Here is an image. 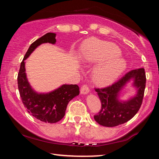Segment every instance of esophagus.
Here are the masks:
<instances>
[{"label":"esophagus","mask_w":159,"mask_h":159,"mask_svg":"<svg viewBox=\"0 0 159 159\" xmlns=\"http://www.w3.org/2000/svg\"><path fill=\"white\" fill-rule=\"evenodd\" d=\"M90 93V90L89 88L88 87L87 85H83L81 87V89H80V93L82 95H87Z\"/></svg>","instance_id":"obj_1"}]
</instances>
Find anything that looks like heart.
<instances>
[{
    "label": "heart",
    "mask_w": 159,
    "mask_h": 159,
    "mask_svg": "<svg viewBox=\"0 0 159 159\" xmlns=\"http://www.w3.org/2000/svg\"><path fill=\"white\" fill-rule=\"evenodd\" d=\"M83 57L93 62H100L93 72L95 81L99 85L112 83L126 68V61L120 57V50L111 43L89 39L83 45Z\"/></svg>",
    "instance_id": "1"
}]
</instances>
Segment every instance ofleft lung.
<instances>
[{"label":"left lung","mask_w":159,"mask_h":159,"mask_svg":"<svg viewBox=\"0 0 159 159\" xmlns=\"http://www.w3.org/2000/svg\"><path fill=\"white\" fill-rule=\"evenodd\" d=\"M130 83L135 94L125 101L120 99L123 89ZM146 75L144 68L128 72L111 86L95 89L102 103L99 114L94 116L95 121L105 127H114L130 120L140 108L143 99Z\"/></svg>","instance_id":"1"}]
</instances>
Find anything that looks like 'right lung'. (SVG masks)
<instances>
[{
	"label": "right lung",
	"instance_id": "1",
	"mask_svg": "<svg viewBox=\"0 0 159 159\" xmlns=\"http://www.w3.org/2000/svg\"><path fill=\"white\" fill-rule=\"evenodd\" d=\"M55 38L56 34L48 33L29 46L20 64L17 76L19 92L27 111L38 120L50 123H57L64 116L67 104L79 95V87L77 85L63 84L50 92H37L29 82L26 73L25 60L41 44L55 45Z\"/></svg>",
	"mask_w": 159,
	"mask_h": 159
}]
</instances>
